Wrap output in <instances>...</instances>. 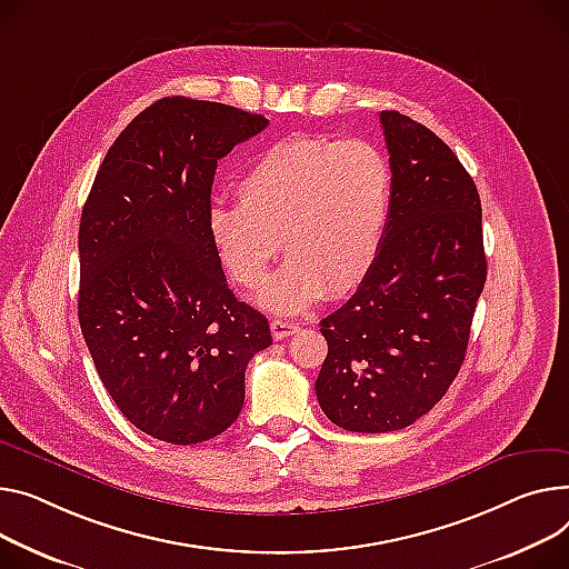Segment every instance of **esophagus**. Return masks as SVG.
<instances>
[{
    "label": "esophagus",
    "instance_id": "1",
    "mask_svg": "<svg viewBox=\"0 0 569 569\" xmlns=\"http://www.w3.org/2000/svg\"><path fill=\"white\" fill-rule=\"evenodd\" d=\"M270 329H272V338L274 340H283V338H288V336H292L297 331V325L277 318V320L270 322Z\"/></svg>",
    "mask_w": 569,
    "mask_h": 569
}]
</instances>
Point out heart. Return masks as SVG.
<instances>
[{"mask_svg": "<svg viewBox=\"0 0 569 569\" xmlns=\"http://www.w3.org/2000/svg\"><path fill=\"white\" fill-rule=\"evenodd\" d=\"M393 199V169L363 139L290 137L264 148L238 180V203L208 210L210 242L229 274L258 288L283 242L286 260L258 295L292 316L327 290H355L380 258Z\"/></svg>", "mask_w": 569, "mask_h": 569, "instance_id": "1", "label": "heart"}]
</instances>
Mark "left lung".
<instances>
[{
    "label": "left lung",
    "mask_w": 569,
    "mask_h": 569,
    "mask_svg": "<svg viewBox=\"0 0 569 569\" xmlns=\"http://www.w3.org/2000/svg\"><path fill=\"white\" fill-rule=\"evenodd\" d=\"M393 199L380 258L320 322L316 393L350 432H393L426 416L456 380L487 279L473 178L426 126L382 111Z\"/></svg>",
    "instance_id": "8db88e82"
}]
</instances>
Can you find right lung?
<instances>
[{"label": "right lung", "mask_w": 569, "mask_h": 569, "mask_svg": "<svg viewBox=\"0 0 569 569\" xmlns=\"http://www.w3.org/2000/svg\"><path fill=\"white\" fill-rule=\"evenodd\" d=\"M268 128L231 104L162 98L119 134L80 221L78 316L111 400L141 432L201 443L244 405L268 318L226 283L210 242L217 160Z\"/></svg>", "instance_id": "1"}]
</instances>
